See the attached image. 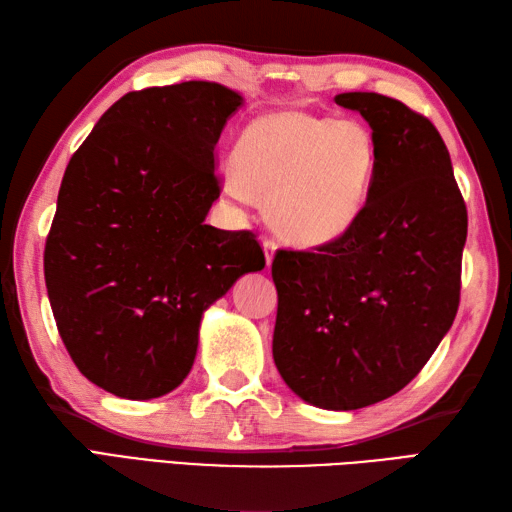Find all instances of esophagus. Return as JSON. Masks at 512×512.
I'll return each mask as SVG.
<instances>
[{"label":"esophagus","mask_w":512,"mask_h":512,"mask_svg":"<svg viewBox=\"0 0 512 512\" xmlns=\"http://www.w3.org/2000/svg\"><path fill=\"white\" fill-rule=\"evenodd\" d=\"M275 250H277V242L273 237H264V253H266V266L273 264V257H275Z\"/></svg>","instance_id":"obj_1"}]
</instances>
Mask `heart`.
<instances>
[{
    "instance_id": "1",
    "label": "heart",
    "mask_w": 512,
    "mask_h": 512,
    "mask_svg": "<svg viewBox=\"0 0 512 512\" xmlns=\"http://www.w3.org/2000/svg\"><path fill=\"white\" fill-rule=\"evenodd\" d=\"M376 165V140L363 123L281 110L239 134L226 191L242 202L248 189L264 195L281 235L299 246H323L361 217Z\"/></svg>"
}]
</instances>
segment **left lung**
I'll return each mask as SVG.
<instances>
[{"mask_svg":"<svg viewBox=\"0 0 512 512\" xmlns=\"http://www.w3.org/2000/svg\"><path fill=\"white\" fill-rule=\"evenodd\" d=\"M334 101L372 127L376 176L341 239L277 250L273 358L301 400L352 411L398 394L449 332L469 220L427 116L376 92Z\"/></svg>","mask_w":512,"mask_h":512,"instance_id":"1","label":"left lung"}]
</instances>
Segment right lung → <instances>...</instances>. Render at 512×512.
Wrapping results in <instances>:
<instances>
[{
	"instance_id": "obj_1",
	"label": "right lung",
	"mask_w": 512,
	"mask_h": 512,
	"mask_svg": "<svg viewBox=\"0 0 512 512\" xmlns=\"http://www.w3.org/2000/svg\"><path fill=\"white\" fill-rule=\"evenodd\" d=\"M209 81L129 92L63 173L43 275L65 350L118 398L169 394L191 372L204 310L266 266L255 233L204 224L215 145L239 105Z\"/></svg>"
}]
</instances>
